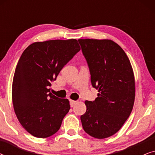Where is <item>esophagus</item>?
I'll list each match as a JSON object with an SVG mask.
<instances>
[{
	"instance_id": "esophagus-1",
	"label": "esophagus",
	"mask_w": 155,
	"mask_h": 155,
	"mask_svg": "<svg viewBox=\"0 0 155 155\" xmlns=\"http://www.w3.org/2000/svg\"><path fill=\"white\" fill-rule=\"evenodd\" d=\"M78 101H74V100H70V104H71V107H73L75 104H77Z\"/></svg>"
}]
</instances>
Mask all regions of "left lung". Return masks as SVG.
<instances>
[{
	"instance_id": "8db88e82",
	"label": "left lung",
	"mask_w": 155,
	"mask_h": 155,
	"mask_svg": "<svg viewBox=\"0 0 155 155\" xmlns=\"http://www.w3.org/2000/svg\"><path fill=\"white\" fill-rule=\"evenodd\" d=\"M91 74L93 87L99 93L85 101L81 116L84 130L95 138L115 134L128 119L135 96V78L130 60L123 48L110 39H78Z\"/></svg>"
}]
</instances>
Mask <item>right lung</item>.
Returning a JSON list of instances; mask_svg holds the SVG:
<instances>
[{"mask_svg": "<svg viewBox=\"0 0 155 155\" xmlns=\"http://www.w3.org/2000/svg\"><path fill=\"white\" fill-rule=\"evenodd\" d=\"M80 50L77 40L71 39L35 42L23 51L15 71L12 99L18 120L33 136L45 138L60 128L70 102L52 94L49 87Z\"/></svg>", "mask_w": 155, "mask_h": 155, "instance_id": "right-lung-1", "label": "right lung"}]
</instances>
